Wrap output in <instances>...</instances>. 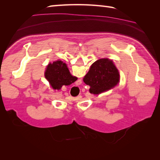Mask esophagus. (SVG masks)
<instances>
[{
	"instance_id": "34e87169",
	"label": "esophagus",
	"mask_w": 160,
	"mask_h": 160,
	"mask_svg": "<svg viewBox=\"0 0 160 160\" xmlns=\"http://www.w3.org/2000/svg\"><path fill=\"white\" fill-rule=\"evenodd\" d=\"M81 83H82V81H81V79H79V80H77V82H76V87L75 88H77V85H81Z\"/></svg>"
}]
</instances>
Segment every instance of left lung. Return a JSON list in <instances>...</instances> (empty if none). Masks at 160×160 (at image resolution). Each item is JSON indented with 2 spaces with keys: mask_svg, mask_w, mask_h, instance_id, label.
I'll return each mask as SVG.
<instances>
[{
  "mask_svg": "<svg viewBox=\"0 0 160 160\" xmlns=\"http://www.w3.org/2000/svg\"><path fill=\"white\" fill-rule=\"evenodd\" d=\"M83 81L90 86L91 93L98 95L117 85L119 82V73L112 61L101 59L91 65Z\"/></svg>",
  "mask_w": 160,
  "mask_h": 160,
  "instance_id": "obj_1",
  "label": "left lung"
}]
</instances>
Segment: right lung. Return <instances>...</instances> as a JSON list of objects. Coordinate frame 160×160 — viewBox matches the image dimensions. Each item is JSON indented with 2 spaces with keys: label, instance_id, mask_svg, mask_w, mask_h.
<instances>
[{
  "label": "right lung",
  "instance_id": "right-lung-1",
  "mask_svg": "<svg viewBox=\"0 0 160 160\" xmlns=\"http://www.w3.org/2000/svg\"><path fill=\"white\" fill-rule=\"evenodd\" d=\"M45 77L55 89H61L62 85H69L77 79L72 76L67 65L61 61H54L48 65L45 71Z\"/></svg>",
  "mask_w": 160,
  "mask_h": 160
}]
</instances>
